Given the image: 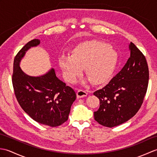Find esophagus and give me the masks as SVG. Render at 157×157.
<instances>
[{
    "label": "esophagus",
    "mask_w": 157,
    "mask_h": 157,
    "mask_svg": "<svg viewBox=\"0 0 157 157\" xmlns=\"http://www.w3.org/2000/svg\"><path fill=\"white\" fill-rule=\"evenodd\" d=\"M88 95V92L84 90H78V92H77V97L79 98H83L85 97Z\"/></svg>",
    "instance_id": "obj_1"
}]
</instances>
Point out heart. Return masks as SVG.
Instances as JSON below:
<instances>
[{"label":"heart","instance_id":"b5f03b06","mask_svg":"<svg viewBox=\"0 0 157 157\" xmlns=\"http://www.w3.org/2000/svg\"><path fill=\"white\" fill-rule=\"evenodd\" d=\"M117 63V52L109 44L98 41L82 43L72 50L71 56L59 57V65L69 82L74 81L84 68L92 84H103L111 78Z\"/></svg>","mask_w":157,"mask_h":157}]
</instances>
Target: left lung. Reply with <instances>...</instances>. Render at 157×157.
I'll return each mask as SVG.
<instances>
[{
  "label": "left lung",
  "instance_id": "1",
  "mask_svg": "<svg viewBox=\"0 0 157 157\" xmlns=\"http://www.w3.org/2000/svg\"><path fill=\"white\" fill-rule=\"evenodd\" d=\"M130 57L105 87L94 92L100 100L94 119L113 128L133 117L141 107L147 91L149 71L144 55L134 43L129 44Z\"/></svg>",
  "mask_w": 157,
  "mask_h": 157
}]
</instances>
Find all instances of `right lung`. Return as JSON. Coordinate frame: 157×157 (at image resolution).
Returning <instances> with one entry per match:
<instances>
[{"label": "right lung", "mask_w": 157, "mask_h": 157, "mask_svg": "<svg viewBox=\"0 0 157 157\" xmlns=\"http://www.w3.org/2000/svg\"><path fill=\"white\" fill-rule=\"evenodd\" d=\"M40 44V40H32L17 54L13 63V86L19 104L31 118L41 124L56 127L68 119L76 94L56 77L53 68L36 77L22 71L20 62L26 52Z\"/></svg>", "instance_id": "add662e5"}]
</instances>
